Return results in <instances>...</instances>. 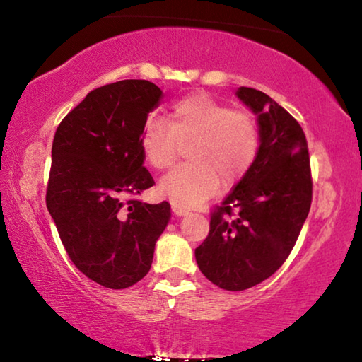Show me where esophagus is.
<instances>
[{
	"mask_svg": "<svg viewBox=\"0 0 362 362\" xmlns=\"http://www.w3.org/2000/svg\"><path fill=\"white\" fill-rule=\"evenodd\" d=\"M173 211L175 216H179V217H185L189 214V209H187V207H182L179 204H173Z\"/></svg>",
	"mask_w": 362,
	"mask_h": 362,
	"instance_id": "1",
	"label": "esophagus"
}]
</instances>
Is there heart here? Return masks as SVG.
Listing matches in <instances>:
<instances>
[{"mask_svg": "<svg viewBox=\"0 0 362 362\" xmlns=\"http://www.w3.org/2000/svg\"><path fill=\"white\" fill-rule=\"evenodd\" d=\"M189 142L192 163L159 182V193L182 207L203 203L218 180L230 187L247 174L259 151V129L250 115L198 93L177 100L168 121L153 119L142 132L144 156L158 170L173 166L182 144Z\"/></svg>", "mask_w": 362, "mask_h": 362, "instance_id": "1", "label": "heart"}]
</instances>
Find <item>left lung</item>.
<instances>
[{
	"instance_id": "left-lung-1",
	"label": "left lung",
	"mask_w": 362,
	"mask_h": 362,
	"mask_svg": "<svg viewBox=\"0 0 362 362\" xmlns=\"http://www.w3.org/2000/svg\"><path fill=\"white\" fill-rule=\"evenodd\" d=\"M236 97L257 116L259 151L212 212L209 235L194 249L201 273L225 291L260 284L283 265L313 193L308 145L298 122L262 90L240 88Z\"/></svg>"
}]
</instances>
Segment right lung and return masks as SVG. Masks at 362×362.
Listing matches in <instances>:
<instances>
[{"label": "right lung", "instance_id": "obj_1", "mask_svg": "<svg viewBox=\"0 0 362 362\" xmlns=\"http://www.w3.org/2000/svg\"><path fill=\"white\" fill-rule=\"evenodd\" d=\"M163 90L146 79L97 88L60 122L46 206L70 260L94 283L126 289L150 272L170 204L126 201L153 187L142 132Z\"/></svg>", "mask_w": 362, "mask_h": 362}]
</instances>
